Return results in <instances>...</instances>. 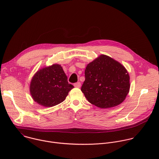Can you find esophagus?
<instances>
[{
    "label": "esophagus",
    "instance_id": "1",
    "mask_svg": "<svg viewBox=\"0 0 159 159\" xmlns=\"http://www.w3.org/2000/svg\"><path fill=\"white\" fill-rule=\"evenodd\" d=\"M74 86H75V87H77V88H79V87H80V86H81V84H80V82H76V83L74 84Z\"/></svg>",
    "mask_w": 159,
    "mask_h": 159
}]
</instances>
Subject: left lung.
<instances>
[{
    "label": "left lung",
    "instance_id": "8db88e82",
    "mask_svg": "<svg viewBox=\"0 0 159 159\" xmlns=\"http://www.w3.org/2000/svg\"><path fill=\"white\" fill-rule=\"evenodd\" d=\"M81 90L88 101L101 108L121 104L129 90L125 68L112 58L102 55L87 65Z\"/></svg>",
    "mask_w": 159,
    "mask_h": 159
}]
</instances>
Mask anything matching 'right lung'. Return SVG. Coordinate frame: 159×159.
I'll return each mask as SVG.
<instances>
[{
	"mask_svg": "<svg viewBox=\"0 0 159 159\" xmlns=\"http://www.w3.org/2000/svg\"><path fill=\"white\" fill-rule=\"evenodd\" d=\"M73 88L62 67L54 64L36 72L31 82L30 93L37 103L49 107L63 102Z\"/></svg>",
	"mask_w": 159,
	"mask_h": 159,
	"instance_id": "right-lung-1",
	"label": "right lung"
}]
</instances>
